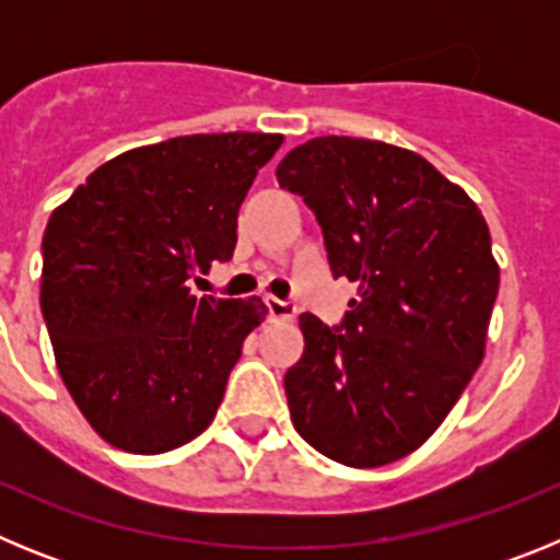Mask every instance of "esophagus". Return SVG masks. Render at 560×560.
<instances>
[{"instance_id": "1", "label": "esophagus", "mask_w": 560, "mask_h": 560, "mask_svg": "<svg viewBox=\"0 0 560 560\" xmlns=\"http://www.w3.org/2000/svg\"><path fill=\"white\" fill-rule=\"evenodd\" d=\"M266 308H269L271 319H294V314H296L294 303L277 300V296H266Z\"/></svg>"}]
</instances>
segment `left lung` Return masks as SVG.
<instances>
[{
	"label": "left lung",
	"mask_w": 560,
	"mask_h": 560,
	"mask_svg": "<svg viewBox=\"0 0 560 560\" xmlns=\"http://www.w3.org/2000/svg\"><path fill=\"white\" fill-rule=\"evenodd\" d=\"M323 226L334 277L359 283L339 328L300 316L291 423L350 468L407 457L446 420L485 355L499 294L491 232L468 192L407 148L316 137L277 165Z\"/></svg>",
	"instance_id": "obj_1"
}]
</instances>
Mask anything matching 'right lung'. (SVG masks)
Listing matches in <instances>:
<instances>
[{"mask_svg":"<svg viewBox=\"0 0 560 560\" xmlns=\"http://www.w3.org/2000/svg\"><path fill=\"white\" fill-rule=\"evenodd\" d=\"M280 133H192L97 167L44 230L42 314L69 395L106 443L162 454L199 438L269 308L187 289L230 260L237 210Z\"/></svg>","mask_w":560,"mask_h":560,"instance_id":"right-lung-1","label":"right lung"}]
</instances>
